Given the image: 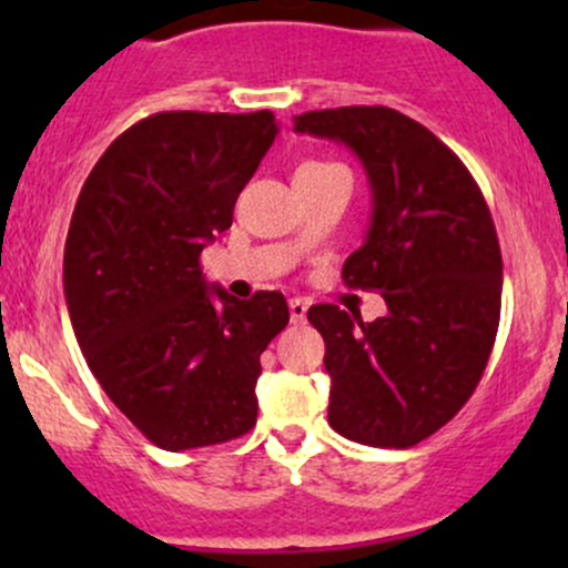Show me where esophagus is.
I'll list each match as a JSON object with an SVG mask.
<instances>
[{"label":"esophagus","mask_w":568,"mask_h":568,"mask_svg":"<svg viewBox=\"0 0 568 568\" xmlns=\"http://www.w3.org/2000/svg\"><path fill=\"white\" fill-rule=\"evenodd\" d=\"M288 311H291V321H294V324H302L307 316V302L300 300V296H294V300L288 302Z\"/></svg>","instance_id":"1"}]
</instances>
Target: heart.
<instances>
[{"instance_id": "b5f03b06", "label": "heart", "mask_w": 568, "mask_h": 568, "mask_svg": "<svg viewBox=\"0 0 568 568\" xmlns=\"http://www.w3.org/2000/svg\"><path fill=\"white\" fill-rule=\"evenodd\" d=\"M321 168H329V164H326V162H305L300 170H321Z\"/></svg>"}]
</instances>
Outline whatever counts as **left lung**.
Returning <instances> with one entry per match:
<instances>
[{
	"mask_svg": "<svg viewBox=\"0 0 568 568\" xmlns=\"http://www.w3.org/2000/svg\"><path fill=\"white\" fill-rule=\"evenodd\" d=\"M294 131L343 142L371 183V227L343 263L348 288L379 291L387 313L313 305L332 379L329 426L374 448H412L478 387L500 324L495 222L462 159L390 106H337Z\"/></svg>",
	"mask_w": 568,
	"mask_h": 568,
	"instance_id": "left-lung-1",
	"label": "left lung"
}]
</instances>
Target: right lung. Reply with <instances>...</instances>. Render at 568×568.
I'll return each mask as SVG.
<instances>
[{"instance_id": "add662e5", "label": "right lung", "mask_w": 568, "mask_h": 568, "mask_svg": "<svg viewBox=\"0 0 568 568\" xmlns=\"http://www.w3.org/2000/svg\"><path fill=\"white\" fill-rule=\"evenodd\" d=\"M277 136L268 109L159 112L125 129L79 192L65 239L68 316L112 404L164 450L255 426L261 354L288 324L280 291L236 300L200 252Z\"/></svg>"}]
</instances>
